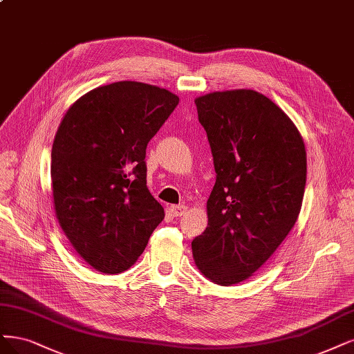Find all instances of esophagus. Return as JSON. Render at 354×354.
I'll return each mask as SVG.
<instances>
[{
    "instance_id": "esophagus-1",
    "label": "esophagus",
    "mask_w": 354,
    "mask_h": 354,
    "mask_svg": "<svg viewBox=\"0 0 354 354\" xmlns=\"http://www.w3.org/2000/svg\"><path fill=\"white\" fill-rule=\"evenodd\" d=\"M169 209H171L174 216H181V215L186 214L187 206L186 205H171V206H169Z\"/></svg>"
}]
</instances>
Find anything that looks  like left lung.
Here are the masks:
<instances>
[{
    "label": "left lung",
    "mask_w": 354,
    "mask_h": 354,
    "mask_svg": "<svg viewBox=\"0 0 354 354\" xmlns=\"http://www.w3.org/2000/svg\"><path fill=\"white\" fill-rule=\"evenodd\" d=\"M194 102L216 178L206 203L208 227L192 241L193 258L211 281L239 284L296 224L306 151L293 121L259 92H214Z\"/></svg>",
    "instance_id": "left-lung-1"
}]
</instances>
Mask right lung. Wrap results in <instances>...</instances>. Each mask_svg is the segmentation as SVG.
<instances>
[{"mask_svg": "<svg viewBox=\"0 0 354 354\" xmlns=\"http://www.w3.org/2000/svg\"><path fill=\"white\" fill-rule=\"evenodd\" d=\"M178 96L139 82L96 88L70 106L51 152L58 223L96 271L136 262L164 208L146 186V146Z\"/></svg>", "mask_w": 354, "mask_h": 354, "instance_id": "1", "label": "right lung"}]
</instances>
